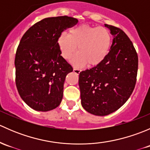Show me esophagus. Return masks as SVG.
<instances>
[{"label": "esophagus", "mask_w": 150, "mask_h": 150, "mask_svg": "<svg viewBox=\"0 0 150 150\" xmlns=\"http://www.w3.org/2000/svg\"><path fill=\"white\" fill-rule=\"evenodd\" d=\"M73 72H75V73H76V74H78V75H79L80 72H81V69H77V68H74V69H73Z\"/></svg>", "instance_id": "esophagus-1"}]
</instances>
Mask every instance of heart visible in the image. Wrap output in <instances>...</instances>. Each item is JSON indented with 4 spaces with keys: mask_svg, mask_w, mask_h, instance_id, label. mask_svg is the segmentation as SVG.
Here are the masks:
<instances>
[{
    "mask_svg": "<svg viewBox=\"0 0 150 150\" xmlns=\"http://www.w3.org/2000/svg\"><path fill=\"white\" fill-rule=\"evenodd\" d=\"M57 44L64 59H71L76 67L88 64L95 67L102 64L110 53L112 46V35L104 27L91 26L83 24L69 30V34L63 33L59 35Z\"/></svg>",
    "mask_w": 150,
    "mask_h": 150,
    "instance_id": "1",
    "label": "heart"
}]
</instances>
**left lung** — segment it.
<instances>
[{
	"instance_id": "8db88e82",
	"label": "left lung",
	"mask_w": 150,
	"mask_h": 150,
	"mask_svg": "<svg viewBox=\"0 0 150 150\" xmlns=\"http://www.w3.org/2000/svg\"><path fill=\"white\" fill-rule=\"evenodd\" d=\"M113 35L105 60L79 75L81 104L91 114L104 116L114 112L126 102L137 82L138 56L127 35L105 24Z\"/></svg>"
}]
</instances>
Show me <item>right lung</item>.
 I'll return each instance as SVG.
<instances>
[{
    "mask_svg": "<svg viewBox=\"0 0 150 150\" xmlns=\"http://www.w3.org/2000/svg\"><path fill=\"white\" fill-rule=\"evenodd\" d=\"M78 22L67 16L46 18L29 28L19 42L16 86L22 100L36 111H50L61 103L65 78L73 69L61 56L57 39Z\"/></svg>",
    "mask_w": 150,
    "mask_h": 150,
    "instance_id": "add662e5",
    "label": "right lung"
}]
</instances>
